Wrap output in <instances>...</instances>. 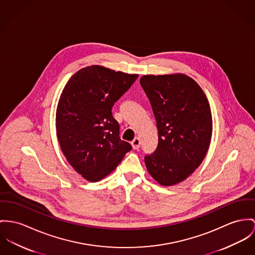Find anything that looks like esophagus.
Instances as JSON below:
<instances>
[{"mask_svg":"<svg viewBox=\"0 0 255 255\" xmlns=\"http://www.w3.org/2000/svg\"><path fill=\"white\" fill-rule=\"evenodd\" d=\"M132 146L134 149H138L139 148V144H140V141H139V138L138 137H135L133 140H132Z\"/></svg>","mask_w":255,"mask_h":255,"instance_id":"1","label":"esophagus"}]
</instances>
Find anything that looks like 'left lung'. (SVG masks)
I'll use <instances>...</instances> for the list:
<instances>
[{"label": "left lung", "instance_id": "obj_1", "mask_svg": "<svg viewBox=\"0 0 255 255\" xmlns=\"http://www.w3.org/2000/svg\"><path fill=\"white\" fill-rule=\"evenodd\" d=\"M158 129V145L144 163L162 185H174L197 169L210 146L213 118L210 104L196 81L182 75L143 76Z\"/></svg>", "mask_w": 255, "mask_h": 255}]
</instances>
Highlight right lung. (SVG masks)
I'll return each mask as SVG.
<instances>
[{
    "instance_id": "right-lung-1",
    "label": "right lung",
    "mask_w": 255,
    "mask_h": 255,
    "mask_svg": "<svg viewBox=\"0 0 255 255\" xmlns=\"http://www.w3.org/2000/svg\"><path fill=\"white\" fill-rule=\"evenodd\" d=\"M137 79V75L90 66L77 72L63 89L56 111L59 143L69 163L87 180L108 176L132 149L119 137L112 109Z\"/></svg>"
}]
</instances>
